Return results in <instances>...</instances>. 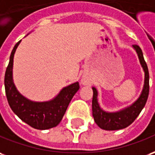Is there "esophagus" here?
Segmentation results:
<instances>
[{
	"label": "esophagus",
	"instance_id": "34e87169",
	"mask_svg": "<svg viewBox=\"0 0 155 155\" xmlns=\"http://www.w3.org/2000/svg\"><path fill=\"white\" fill-rule=\"evenodd\" d=\"M81 83H82L83 85H88L89 83H90L89 78L87 77L86 75H83V76H82V79H81Z\"/></svg>",
	"mask_w": 155,
	"mask_h": 155
}]
</instances>
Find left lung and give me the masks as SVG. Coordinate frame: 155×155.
Wrapping results in <instances>:
<instances>
[{
  "label": "left lung",
  "instance_id": "8db88e82",
  "mask_svg": "<svg viewBox=\"0 0 155 155\" xmlns=\"http://www.w3.org/2000/svg\"><path fill=\"white\" fill-rule=\"evenodd\" d=\"M138 54L139 62L144 71V85L141 95L138 99L130 107L117 112H107L99 106L97 101V91L93 87L92 115L96 123L104 130H119L128 127L134 122L145 106L149 92V74L148 66L143 59V54L138 45H133Z\"/></svg>",
  "mask_w": 155,
  "mask_h": 155
}]
</instances>
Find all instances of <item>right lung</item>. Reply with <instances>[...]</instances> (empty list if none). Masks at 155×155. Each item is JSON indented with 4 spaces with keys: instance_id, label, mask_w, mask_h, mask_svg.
I'll return each mask as SVG.
<instances>
[{
    "instance_id": "right-lung-1",
    "label": "right lung",
    "mask_w": 155,
    "mask_h": 155,
    "mask_svg": "<svg viewBox=\"0 0 155 155\" xmlns=\"http://www.w3.org/2000/svg\"><path fill=\"white\" fill-rule=\"evenodd\" d=\"M21 40L14 46L5 74V91L10 107L16 115L33 128L45 130L56 127L62 120L70 101L80 89L79 82L71 84L61 90L53 100L35 102L21 96L12 80L14 54Z\"/></svg>"
}]
</instances>
